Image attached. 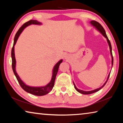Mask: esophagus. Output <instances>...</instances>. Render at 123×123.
Masks as SVG:
<instances>
[{
  "label": "esophagus",
  "instance_id": "esophagus-1",
  "mask_svg": "<svg viewBox=\"0 0 123 123\" xmlns=\"http://www.w3.org/2000/svg\"><path fill=\"white\" fill-rule=\"evenodd\" d=\"M67 57H66V59H67Z\"/></svg>",
  "mask_w": 123,
  "mask_h": 123
}]
</instances>
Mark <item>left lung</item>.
<instances>
[{
    "label": "left lung",
    "instance_id": "obj_1",
    "mask_svg": "<svg viewBox=\"0 0 123 123\" xmlns=\"http://www.w3.org/2000/svg\"><path fill=\"white\" fill-rule=\"evenodd\" d=\"M90 23L92 25H93V26L95 27V28H96L97 30L98 31H99L100 32L102 35H103V36H104L106 38L107 41V43H108V44H109V45L110 53H111V57H112V66H113V56H112V47H111V43H110V41H109V38H108V37L107 36L106 34V32H105V30H104V28L101 26V25L99 23L97 22L96 21H95V20H91V21L90 22ZM110 75V73L109 74V75H108L107 79L105 83H104V84L103 85V86H102L100 87H99V88H98L94 89V90H92V91H85L81 90V89H78V88H77V87L75 86V84H74V82H73L74 88H75L76 90L78 91V92L81 93V94H92V93H94L95 92H98V91H99L100 89H101L104 86H105V84H106V82L107 81L108 79H109V78Z\"/></svg>",
    "mask_w": 123,
    "mask_h": 123
}]
</instances>
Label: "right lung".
I'll return each mask as SVG.
<instances>
[{
  "label": "right lung",
  "mask_w": 123,
  "mask_h": 123,
  "mask_svg": "<svg viewBox=\"0 0 123 123\" xmlns=\"http://www.w3.org/2000/svg\"><path fill=\"white\" fill-rule=\"evenodd\" d=\"M31 24H35V25H41L42 23L39 22L36 20H30L29 21L26 22L24 23L23 25L20 27L19 30L17 32L16 34L14 36V42H13V45L12 48L11 50V57H12V69L14 75L16 77L17 79L18 82L21 86L22 88L24 89L25 91L26 92L30 93L33 95H37V96H42V95H44L45 94L49 93L50 92L52 89H53V87L54 86V84H55V80L56 76V74L57 73L58 70H59V66L60 64L62 63V60H60V61L57 62V63L55 64V66L54 67L53 70V75H52L51 79L50 81L49 82L47 85L45 86H41V87H32L26 85L25 83L23 81L20 79L19 75L17 73L16 70V61L15 59V56H14V45H15L16 43L17 42V41L18 38V37L20 36V35L23 31L24 29L30 25Z\"/></svg>",
  "instance_id": "1"
}]
</instances>
